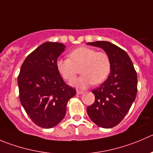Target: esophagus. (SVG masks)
<instances>
[{
  "mask_svg": "<svg viewBox=\"0 0 153 153\" xmlns=\"http://www.w3.org/2000/svg\"><path fill=\"white\" fill-rule=\"evenodd\" d=\"M84 91H80V90H76V94H83Z\"/></svg>",
  "mask_w": 153,
  "mask_h": 153,
  "instance_id": "obj_1",
  "label": "esophagus"
}]
</instances>
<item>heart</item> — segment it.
<instances>
[{"label":"heart","instance_id":"obj_1","mask_svg":"<svg viewBox=\"0 0 153 153\" xmlns=\"http://www.w3.org/2000/svg\"><path fill=\"white\" fill-rule=\"evenodd\" d=\"M79 68L82 75L73 81L71 85L85 88L93 83H101L108 77L111 71V61L107 52L80 46L70 52L68 59H60L56 62L57 71L68 82L76 76Z\"/></svg>","mask_w":153,"mask_h":153}]
</instances>
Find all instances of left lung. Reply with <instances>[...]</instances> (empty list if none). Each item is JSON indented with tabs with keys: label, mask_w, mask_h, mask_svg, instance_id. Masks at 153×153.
Returning a JSON list of instances; mask_svg holds the SVG:
<instances>
[{
	"label": "left lung",
	"mask_w": 153,
	"mask_h": 153,
	"mask_svg": "<svg viewBox=\"0 0 153 153\" xmlns=\"http://www.w3.org/2000/svg\"><path fill=\"white\" fill-rule=\"evenodd\" d=\"M87 44L102 48L111 61L108 78L91 91L95 100L87 107V113L93 123L99 127L110 128L124 119L135 100L137 75L127 52L119 46L107 41Z\"/></svg>",
	"instance_id": "8db88e82"
}]
</instances>
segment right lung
I'll use <instances>...</instances> for the list:
<instances>
[{
    "label": "right lung",
    "instance_id": "add662e5",
    "mask_svg": "<svg viewBox=\"0 0 153 153\" xmlns=\"http://www.w3.org/2000/svg\"><path fill=\"white\" fill-rule=\"evenodd\" d=\"M65 47L61 43H43L26 57L18 76L22 105L33 123L43 128H51L62 121L67 103L76 93L56 68Z\"/></svg>",
    "mask_w": 153,
    "mask_h": 153
}]
</instances>
